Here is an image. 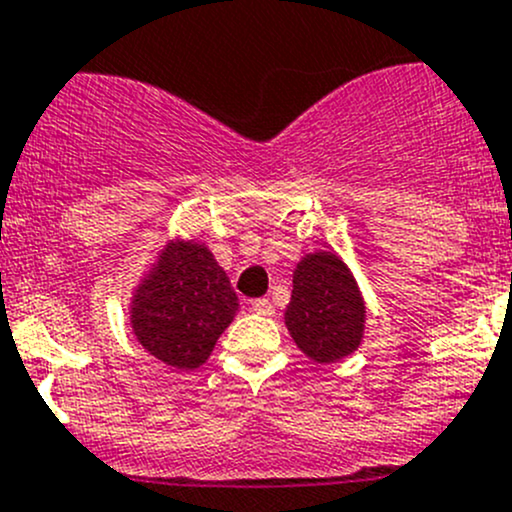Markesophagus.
Masks as SVG:
<instances>
[{"label": "esophagus", "instance_id": "1", "mask_svg": "<svg viewBox=\"0 0 512 512\" xmlns=\"http://www.w3.org/2000/svg\"><path fill=\"white\" fill-rule=\"evenodd\" d=\"M252 312H257V314H262V317H272V314H275V307H272V302L270 299H255V302H252Z\"/></svg>", "mask_w": 512, "mask_h": 512}]
</instances>
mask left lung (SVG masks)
<instances>
[{
    "label": "left lung",
    "mask_w": 512,
    "mask_h": 512,
    "mask_svg": "<svg viewBox=\"0 0 512 512\" xmlns=\"http://www.w3.org/2000/svg\"><path fill=\"white\" fill-rule=\"evenodd\" d=\"M285 324L299 352L317 364L354 354L364 339L366 304L347 262L317 250L297 262Z\"/></svg>",
    "instance_id": "obj_1"
}]
</instances>
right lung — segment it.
<instances>
[{
  "mask_svg": "<svg viewBox=\"0 0 512 512\" xmlns=\"http://www.w3.org/2000/svg\"><path fill=\"white\" fill-rule=\"evenodd\" d=\"M240 302L230 277L198 240H168L133 289L131 329L163 364L193 371L208 361Z\"/></svg>",
  "mask_w": 512,
  "mask_h": 512,
  "instance_id": "add662e5",
  "label": "right lung"
}]
</instances>
